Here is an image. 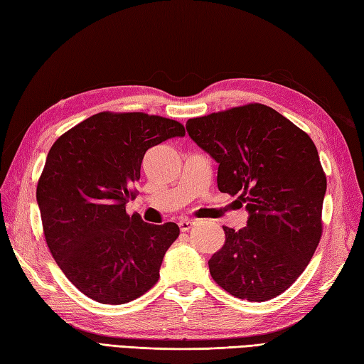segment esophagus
<instances>
[{
    "label": "esophagus",
    "mask_w": 364,
    "mask_h": 364,
    "mask_svg": "<svg viewBox=\"0 0 364 364\" xmlns=\"http://www.w3.org/2000/svg\"><path fill=\"white\" fill-rule=\"evenodd\" d=\"M194 220H191V219H183V220H180L178 222V227H180V230L181 231H189L192 227H194Z\"/></svg>",
    "instance_id": "34e87169"
}]
</instances>
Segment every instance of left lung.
<instances>
[{
    "label": "left lung",
    "mask_w": 364,
    "mask_h": 364,
    "mask_svg": "<svg viewBox=\"0 0 364 364\" xmlns=\"http://www.w3.org/2000/svg\"><path fill=\"white\" fill-rule=\"evenodd\" d=\"M188 134L218 162V188L245 205L247 227H223L210 272L249 301L280 296L304 272L322 236L327 191L318 150L280 112L250 103L189 119Z\"/></svg>",
    "instance_id": "obj_1"
}]
</instances>
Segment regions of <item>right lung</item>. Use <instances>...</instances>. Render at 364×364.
Wrapping results in <instances>:
<instances>
[{"label":"right lung","instance_id":"add662e5","mask_svg":"<svg viewBox=\"0 0 364 364\" xmlns=\"http://www.w3.org/2000/svg\"><path fill=\"white\" fill-rule=\"evenodd\" d=\"M186 134L180 122L144 112H100L53 144L37 184L45 241L84 296L106 305L156 284L176 223L151 225L125 205L134 198L145 151Z\"/></svg>","mask_w":364,"mask_h":364}]
</instances>
